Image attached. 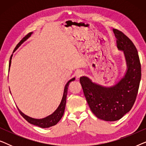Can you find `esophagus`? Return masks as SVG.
Segmentation results:
<instances>
[{
    "mask_svg": "<svg viewBox=\"0 0 146 146\" xmlns=\"http://www.w3.org/2000/svg\"><path fill=\"white\" fill-rule=\"evenodd\" d=\"M75 76H76V78L78 79L80 77L82 76H84V72H82V70L78 71L75 73Z\"/></svg>",
    "mask_w": 146,
    "mask_h": 146,
    "instance_id": "obj_1",
    "label": "esophagus"
}]
</instances>
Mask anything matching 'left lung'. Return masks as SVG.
<instances>
[{"label": "left lung", "mask_w": 146, "mask_h": 146, "mask_svg": "<svg viewBox=\"0 0 146 146\" xmlns=\"http://www.w3.org/2000/svg\"><path fill=\"white\" fill-rule=\"evenodd\" d=\"M117 47L124 54L127 70L124 76L114 86L106 87L94 83L89 78H80L90 108L98 118L116 121L129 111L133 106L141 80V64L135 45L127 36L113 29Z\"/></svg>", "instance_id": "1"}]
</instances>
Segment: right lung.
<instances>
[{
	"instance_id": "right-lung-1",
	"label": "right lung",
	"mask_w": 146,
	"mask_h": 146,
	"mask_svg": "<svg viewBox=\"0 0 146 146\" xmlns=\"http://www.w3.org/2000/svg\"><path fill=\"white\" fill-rule=\"evenodd\" d=\"M32 34H33V33H29L27 36H25L21 40V42H20L17 45V46L15 47V51L24 42L27 40L29 38L30 36H31ZM12 56H13V54L11 55V58H10L9 67H11ZM9 70H10V68H9ZM74 80H75V78L70 80L67 82L66 84L65 87H64V94H63L61 102H60V104L59 106L58 107V108L56 110L54 111V112L52 113L51 115H48V116L44 117V118H42V119H35V118H33V117H31L28 116V115H25V113H23L19 108H18V110H19V113H21L22 116H23L24 118H25L26 120L28 121V122L31 123V124L36 125V126L42 127V128H46V127H49L53 126V125H56L60 120V119L62 118V115L64 114V112L66 102L68 88L69 84L71 82Z\"/></svg>"
}]
</instances>
